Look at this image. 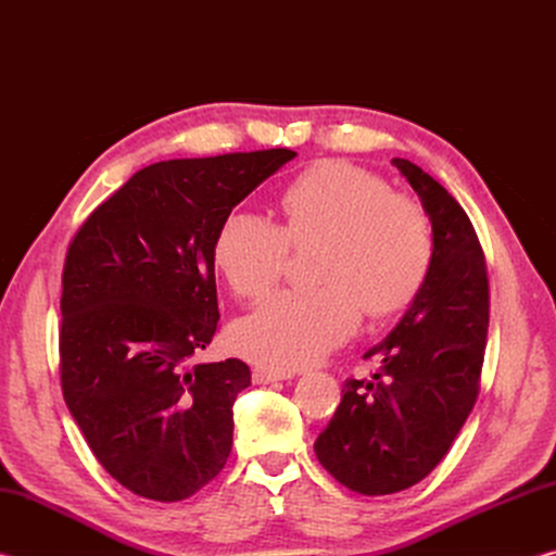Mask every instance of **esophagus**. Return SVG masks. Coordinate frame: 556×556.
Instances as JSON below:
<instances>
[{"mask_svg": "<svg viewBox=\"0 0 556 556\" xmlns=\"http://www.w3.org/2000/svg\"><path fill=\"white\" fill-rule=\"evenodd\" d=\"M291 372L289 370H279V368H267V365H257L252 368V380L257 384H267V382H277V380H289Z\"/></svg>", "mask_w": 556, "mask_h": 556, "instance_id": "34e87169", "label": "esophagus"}]
</instances>
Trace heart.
Wrapping results in <instances>:
<instances>
[{"label": "heart", "mask_w": 556, "mask_h": 556, "mask_svg": "<svg viewBox=\"0 0 556 556\" xmlns=\"http://www.w3.org/2000/svg\"><path fill=\"white\" fill-rule=\"evenodd\" d=\"M285 223L230 213L213 242L215 267L242 299L285 275L289 244L321 240L316 289L279 291L232 328L242 355L271 368L316 363L353 336L363 308L390 316L425 287L434 257L427 213L388 181L345 162L301 172L279 195Z\"/></svg>", "instance_id": "1"}]
</instances>
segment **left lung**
<instances>
[{"mask_svg": "<svg viewBox=\"0 0 556 556\" xmlns=\"http://www.w3.org/2000/svg\"><path fill=\"white\" fill-rule=\"evenodd\" d=\"M431 220L434 257L407 314L365 357L372 380H345L314 451L338 483L363 495L407 491L446 456L481 390L488 271L466 211L407 159H392Z\"/></svg>", "mask_w": 556, "mask_h": 556, "instance_id": "obj_1", "label": "left lung"}]
</instances>
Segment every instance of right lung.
Returning a JSON list of instances; mask_svg holds the SVG:
<instances>
[{"mask_svg": "<svg viewBox=\"0 0 556 556\" xmlns=\"http://www.w3.org/2000/svg\"><path fill=\"white\" fill-rule=\"evenodd\" d=\"M296 156L262 149L142 168L80 225L63 265L61 388L100 466L176 503L220 473L238 357L191 365L218 328L213 242L244 195Z\"/></svg>", "mask_w": 556, "mask_h": 556, "instance_id": "obj_1", "label": "right lung"}]
</instances>
